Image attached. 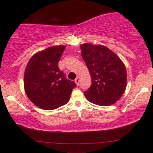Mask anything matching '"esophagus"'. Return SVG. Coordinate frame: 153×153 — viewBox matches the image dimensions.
Returning <instances> with one entry per match:
<instances>
[{
	"instance_id": "1",
	"label": "esophagus",
	"mask_w": 153,
	"mask_h": 153,
	"mask_svg": "<svg viewBox=\"0 0 153 153\" xmlns=\"http://www.w3.org/2000/svg\"><path fill=\"white\" fill-rule=\"evenodd\" d=\"M74 81H75V83H76V85H79V81H80V79H79V77H76V78L75 79V80H74Z\"/></svg>"
}]
</instances>
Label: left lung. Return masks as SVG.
Returning <instances> with one entry per match:
<instances>
[{
    "mask_svg": "<svg viewBox=\"0 0 153 153\" xmlns=\"http://www.w3.org/2000/svg\"><path fill=\"white\" fill-rule=\"evenodd\" d=\"M80 48L92 80L85 97L99 106L116 103L126 88L127 72L122 60L105 46L86 43Z\"/></svg>",
    "mask_w": 153,
    "mask_h": 153,
    "instance_id": "8db88e82",
    "label": "left lung"
}]
</instances>
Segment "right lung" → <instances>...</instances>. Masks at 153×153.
I'll return each instance as SVG.
<instances>
[{
  "mask_svg": "<svg viewBox=\"0 0 153 153\" xmlns=\"http://www.w3.org/2000/svg\"><path fill=\"white\" fill-rule=\"evenodd\" d=\"M65 47L54 46L35 53L26 68L25 92L30 101L42 109H56L65 104L76 86L58 68Z\"/></svg>",
  "mask_w": 153,
  "mask_h": 153,
  "instance_id": "obj_1",
  "label": "right lung"
}]
</instances>
